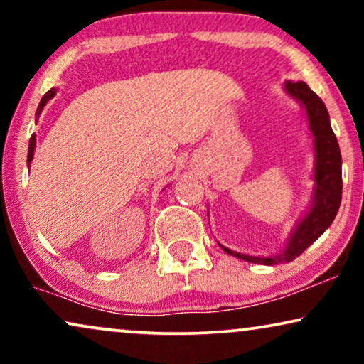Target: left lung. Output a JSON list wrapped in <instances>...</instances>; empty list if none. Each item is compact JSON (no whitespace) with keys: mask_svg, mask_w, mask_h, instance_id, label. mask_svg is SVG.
<instances>
[{"mask_svg":"<svg viewBox=\"0 0 364 364\" xmlns=\"http://www.w3.org/2000/svg\"><path fill=\"white\" fill-rule=\"evenodd\" d=\"M283 89L288 96H291L305 109L308 129H310L313 139V152H315L313 181H315V186H313L310 207L293 227L285 247L275 255H245V253L230 250L218 243L228 255L250 263H260V265H280V263L295 260L331 225L341 203V152L335 132L331 129L330 114L326 111L325 102L303 81H287L283 84Z\"/></svg>","mask_w":364,"mask_h":364,"instance_id":"obj_1","label":"left lung"}]
</instances>
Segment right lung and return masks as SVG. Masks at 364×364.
Segmentation results:
<instances>
[{"label":"right lung","mask_w":364,"mask_h":364,"mask_svg":"<svg viewBox=\"0 0 364 364\" xmlns=\"http://www.w3.org/2000/svg\"><path fill=\"white\" fill-rule=\"evenodd\" d=\"M56 92H58V89L53 87V89H49V91L41 97V102H39V106L36 109V121H38V117L41 116L43 107L46 106V102L49 101V99H53L54 96H56ZM34 149H36V136L33 134L31 139H29V147H28V168H29V166H31V161L34 157Z\"/></svg>","instance_id":"obj_1"}]
</instances>
